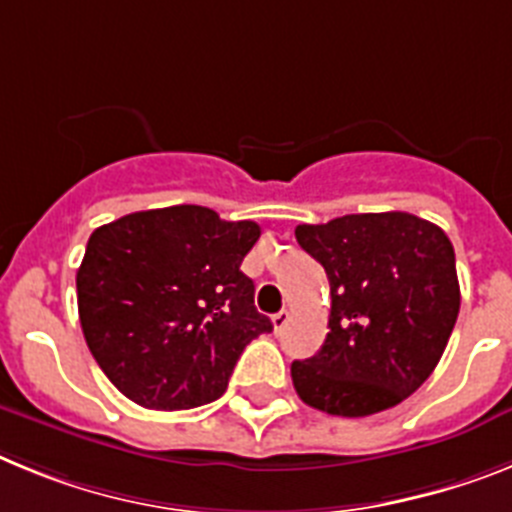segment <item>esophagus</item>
Returning <instances> with one entry per match:
<instances>
[{
  "label": "esophagus",
  "instance_id": "esophagus-1",
  "mask_svg": "<svg viewBox=\"0 0 512 512\" xmlns=\"http://www.w3.org/2000/svg\"><path fill=\"white\" fill-rule=\"evenodd\" d=\"M288 319H291V314H288L286 309L278 311V314H273V330L281 332L283 327H286V324H288Z\"/></svg>",
  "mask_w": 512,
  "mask_h": 512
}]
</instances>
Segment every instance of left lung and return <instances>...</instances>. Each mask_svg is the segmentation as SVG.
<instances>
[{
	"label": "left lung",
	"instance_id": "obj_1",
	"mask_svg": "<svg viewBox=\"0 0 512 512\" xmlns=\"http://www.w3.org/2000/svg\"><path fill=\"white\" fill-rule=\"evenodd\" d=\"M296 242L330 281L322 350L291 363L301 402L327 415L389 410L425 384L459 317L453 244L404 211L350 213L296 226Z\"/></svg>",
	"mask_w": 512,
	"mask_h": 512
}]
</instances>
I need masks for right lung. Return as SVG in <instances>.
Returning <instances> with one entry per match:
<instances>
[{"mask_svg":"<svg viewBox=\"0 0 512 512\" xmlns=\"http://www.w3.org/2000/svg\"><path fill=\"white\" fill-rule=\"evenodd\" d=\"M255 221L203 206L128 213L92 231L77 270L79 322L97 366L146 410L219 399L242 350L273 330L239 270Z\"/></svg>","mask_w":512,"mask_h":512,"instance_id":"add662e5","label":"right lung"}]
</instances>
